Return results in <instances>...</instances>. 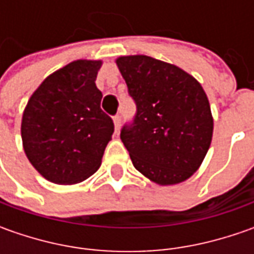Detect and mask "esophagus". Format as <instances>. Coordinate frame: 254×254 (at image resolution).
Masks as SVG:
<instances>
[{
  "instance_id": "esophagus-1",
  "label": "esophagus",
  "mask_w": 254,
  "mask_h": 254,
  "mask_svg": "<svg viewBox=\"0 0 254 254\" xmlns=\"http://www.w3.org/2000/svg\"><path fill=\"white\" fill-rule=\"evenodd\" d=\"M113 122H114V130H116V132H117L119 130H120V126H122V117L117 114V116H114Z\"/></svg>"
}]
</instances>
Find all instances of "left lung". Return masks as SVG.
<instances>
[{
  "label": "left lung",
  "instance_id": "obj_1",
  "mask_svg": "<svg viewBox=\"0 0 254 254\" xmlns=\"http://www.w3.org/2000/svg\"><path fill=\"white\" fill-rule=\"evenodd\" d=\"M116 64L137 104L134 122L120 134L132 165L158 185L187 181L212 141L213 117L205 90L181 67L151 56H120Z\"/></svg>",
  "mask_w": 254,
  "mask_h": 254
}]
</instances>
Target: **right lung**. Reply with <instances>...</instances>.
<instances>
[{"label":"right lung","mask_w":254,"mask_h":254,"mask_svg":"<svg viewBox=\"0 0 254 254\" xmlns=\"http://www.w3.org/2000/svg\"><path fill=\"white\" fill-rule=\"evenodd\" d=\"M102 61H73L32 93L21 123L24 151L44 178L72 185L99 170L114 124L96 86Z\"/></svg>","instance_id":"add662e5"}]
</instances>
